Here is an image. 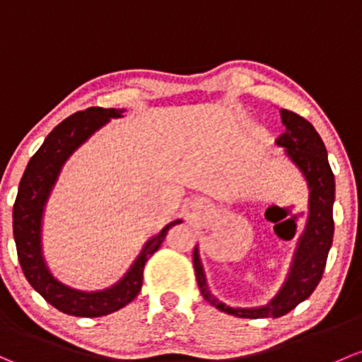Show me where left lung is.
Here are the masks:
<instances>
[{"label":"left lung","mask_w":362,"mask_h":362,"mask_svg":"<svg viewBox=\"0 0 362 362\" xmlns=\"http://www.w3.org/2000/svg\"><path fill=\"white\" fill-rule=\"evenodd\" d=\"M281 121L286 132L277 139V146L283 147L293 165L300 170L309 187V213L305 226L296 243L290 269L284 283L267 303L258 307H232L220 302L210 291L206 283L203 264L199 257V246L194 248V271L197 286L206 302L218 310L235 317L260 319L281 317L295 309L298 303L309 298L321 281L325 272L326 258L333 243V203H334V175L328 163V152L319 133L307 119L298 114L281 109Z\"/></svg>","instance_id":"obj_1"}]
</instances>
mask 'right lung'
Returning a JSON list of instances; mask_svg holds the SVG:
<instances>
[{"instance_id": "obj_1", "label": "right lung", "mask_w": 362, "mask_h": 362, "mask_svg": "<svg viewBox=\"0 0 362 362\" xmlns=\"http://www.w3.org/2000/svg\"><path fill=\"white\" fill-rule=\"evenodd\" d=\"M123 112L124 109L88 107L64 119L48 133L43 146L30 158L18 184L13 204V239L22 272L30 286L64 314L100 317L128 305L142 288L146 262L159 250L171 227L182 223L180 218L173 220L152 235L124 276L104 290H74L57 279L48 267L43 255V216L62 166L72 152L79 149L95 132L105 127L111 119L123 117Z\"/></svg>"}]
</instances>
